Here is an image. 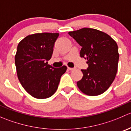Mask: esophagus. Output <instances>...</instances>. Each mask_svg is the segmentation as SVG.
I'll use <instances>...</instances> for the list:
<instances>
[{
	"label": "esophagus",
	"instance_id": "1",
	"mask_svg": "<svg viewBox=\"0 0 131 131\" xmlns=\"http://www.w3.org/2000/svg\"><path fill=\"white\" fill-rule=\"evenodd\" d=\"M68 69L69 70L72 71V70H75V68H70V67H68Z\"/></svg>",
	"mask_w": 131,
	"mask_h": 131
}]
</instances>
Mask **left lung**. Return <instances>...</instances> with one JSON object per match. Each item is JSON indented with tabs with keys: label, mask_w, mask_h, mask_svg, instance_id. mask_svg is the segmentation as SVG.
Returning a JSON list of instances; mask_svg holds the SVG:
<instances>
[{
	"label": "left lung",
	"mask_w": 131,
	"mask_h": 131,
	"mask_svg": "<svg viewBox=\"0 0 131 131\" xmlns=\"http://www.w3.org/2000/svg\"><path fill=\"white\" fill-rule=\"evenodd\" d=\"M68 34L82 47L80 57L88 60V68L81 70L78 88L89 96L105 92L115 78L118 68V46L110 35L96 29L83 28Z\"/></svg>",
	"instance_id": "obj_1"
}]
</instances>
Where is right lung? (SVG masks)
<instances>
[{"mask_svg": "<svg viewBox=\"0 0 131 131\" xmlns=\"http://www.w3.org/2000/svg\"><path fill=\"white\" fill-rule=\"evenodd\" d=\"M58 33H40L28 35L18 45L15 55L17 75L21 84L37 99L51 97L57 90L61 77L67 67L54 68L48 64Z\"/></svg>", "mask_w": 131, "mask_h": 131, "instance_id": "obj_1", "label": "right lung"}]
</instances>
